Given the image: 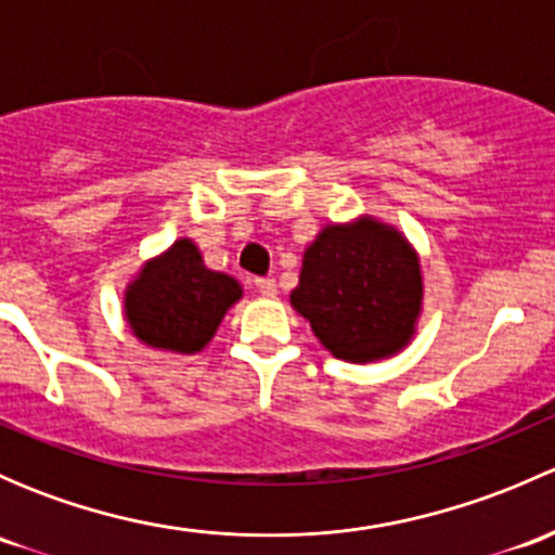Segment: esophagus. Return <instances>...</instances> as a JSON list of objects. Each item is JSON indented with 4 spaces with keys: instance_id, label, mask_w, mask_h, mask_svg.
<instances>
[{
    "instance_id": "esophagus-1",
    "label": "esophagus",
    "mask_w": 555,
    "mask_h": 555,
    "mask_svg": "<svg viewBox=\"0 0 555 555\" xmlns=\"http://www.w3.org/2000/svg\"><path fill=\"white\" fill-rule=\"evenodd\" d=\"M255 289L260 295H266V298H273V295H276V282H273V279H255Z\"/></svg>"
}]
</instances>
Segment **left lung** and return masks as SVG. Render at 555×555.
Masks as SVG:
<instances>
[{
  "instance_id": "8db88e82",
  "label": "left lung",
  "mask_w": 555,
  "mask_h": 555,
  "mask_svg": "<svg viewBox=\"0 0 555 555\" xmlns=\"http://www.w3.org/2000/svg\"><path fill=\"white\" fill-rule=\"evenodd\" d=\"M422 266L391 225L360 217L322 228L306 249L293 309L324 349L346 362H373L405 349L422 313Z\"/></svg>"
}]
</instances>
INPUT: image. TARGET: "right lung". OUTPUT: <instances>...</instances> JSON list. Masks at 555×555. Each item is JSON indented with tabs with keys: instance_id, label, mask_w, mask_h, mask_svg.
<instances>
[{
	"instance_id": "1",
	"label": "right lung",
	"mask_w": 555,
	"mask_h": 555,
	"mask_svg": "<svg viewBox=\"0 0 555 555\" xmlns=\"http://www.w3.org/2000/svg\"><path fill=\"white\" fill-rule=\"evenodd\" d=\"M242 298V284L204 266L190 238L173 242L142 266L126 289V322L142 344L173 354H195L211 340L222 317Z\"/></svg>"
}]
</instances>
